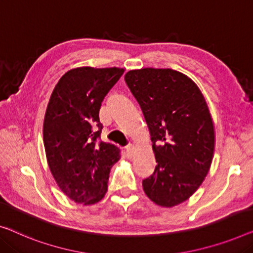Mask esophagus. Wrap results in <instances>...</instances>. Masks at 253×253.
Here are the masks:
<instances>
[{
	"label": "esophagus",
	"mask_w": 253,
	"mask_h": 253,
	"mask_svg": "<svg viewBox=\"0 0 253 253\" xmlns=\"http://www.w3.org/2000/svg\"><path fill=\"white\" fill-rule=\"evenodd\" d=\"M133 149H134V146L132 145V144H130V145H127L126 147V154L129 156H131L133 154Z\"/></svg>",
	"instance_id": "1"
}]
</instances>
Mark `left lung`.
<instances>
[{
	"label": "left lung",
	"instance_id": "left-lung-1",
	"mask_svg": "<svg viewBox=\"0 0 253 253\" xmlns=\"http://www.w3.org/2000/svg\"><path fill=\"white\" fill-rule=\"evenodd\" d=\"M124 79L141 107L157 163L142 180L144 192L157 206L180 204L202 184L213 157L206 98L192 79L170 68L133 69Z\"/></svg>",
	"mask_w": 253,
	"mask_h": 253
}]
</instances>
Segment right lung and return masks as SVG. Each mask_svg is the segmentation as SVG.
<instances>
[{"mask_svg": "<svg viewBox=\"0 0 253 253\" xmlns=\"http://www.w3.org/2000/svg\"><path fill=\"white\" fill-rule=\"evenodd\" d=\"M123 68L79 67L61 76L47 104L43 141L57 185L76 203L90 206L105 196L120 149L99 140L101 102Z\"/></svg>", "mask_w": 253, "mask_h": 253, "instance_id": "right-lung-1", "label": "right lung"}]
</instances>
